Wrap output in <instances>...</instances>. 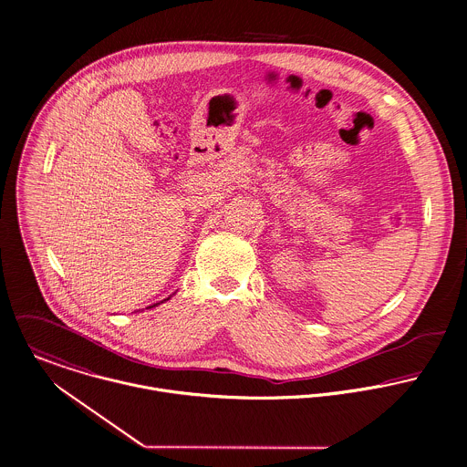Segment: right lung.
I'll list each match as a JSON object with an SVG mask.
<instances>
[{"label": "right lung", "instance_id": "1", "mask_svg": "<svg viewBox=\"0 0 467 467\" xmlns=\"http://www.w3.org/2000/svg\"><path fill=\"white\" fill-rule=\"evenodd\" d=\"M168 299H170V297H168ZM168 299H164V301H168ZM157 305H159V303H157ZM157 305H154V306H157ZM154 306H149V308H154Z\"/></svg>", "mask_w": 467, "mask_h": 467}]
</instances>
